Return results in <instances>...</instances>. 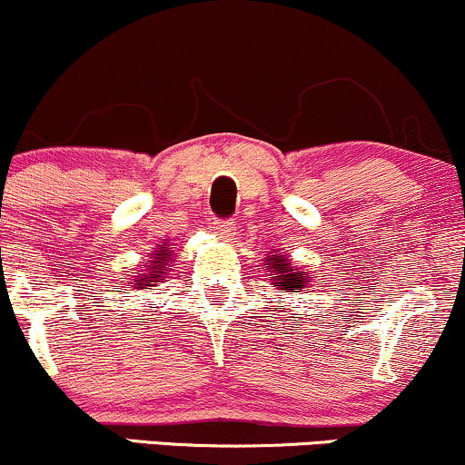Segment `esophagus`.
<instances>
[{
	"label": "esophagus",
	"instance_id": "34e87169",
	"mask_svg": "<svg viewBox=\"0 0 465 465\" xmlns=\"http://www.w3.org/2000/svg\"><path fill=\"white\" fill-rule=\"evenodd\" d=\"M210 225H212V232L218 233L221 238H229L233 233V223L232 221H216V218H214Z\"/></svg>",
	"mask_w": 465,
	"mask_h": 465
}]
</instances>
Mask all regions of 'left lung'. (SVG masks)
<instances>
[{
  "instance_id": "8db88e82",
  "label": "left lung",
  "mask_w": 465,
  "mask_h": 465,
  "mask_svg": "<svg viewBox=\"0 0 465 465\" xmlns=\"http://www.w3.org/2000/svg\"><path fill=\"white\" fill-rule=\"evenodd\" d=\"M266 264H269V269L273 271V273H271L273 275L271 277V282H273L275 286H280V291L302 292L306 275L300 273L297 269H292L286 258H282V255H269V258H266Z\"/></svg>"
}]
</instances>
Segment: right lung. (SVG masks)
Segmentation results:
<instances>
[{
  "instance_id": "right-lung-1",
  "label": "right lung",
  "mask_w": 465,
  "mask_h": 465,
  "mask_svg": "<svg viewBox=\"0 0 465 465\" xmlns=\"http://www.w3.org/2000/svg\"><path fill=\"white\" fill-rule=\"evenodd\" d=\"M168 262H170V251L162 247L159 253L153 255L151 266H148V269H142L140 275H135L137 288L151 286V282H157L159 277H162V273H165V269H168V266H165Z\"/></svg>"
}]
</instances>
